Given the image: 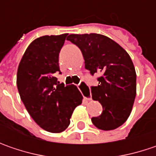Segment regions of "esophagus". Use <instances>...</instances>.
I'll return each mask as SVG.
<instances>
[{
  "label": "esophagus",
  "instance_id": "esophagus-1",
  "mask_svg": "<svg viewBox=\"0 0 156 156\" xmlns=\"http://www.w3.org/2000/svg\"><path fill=\"white\" fill-rule=\"evenodd\" d=\"M78 89L79 91H81V93L84 95V98L87 100H91V91H90V88L88 87V85L85 84L84 81H82L79 85H78Z\"/></svg>",
  "mask_w": 156,
  "mask_h": 156
}]
</instances>
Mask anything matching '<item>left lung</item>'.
<instances>
[{
    "label": "left lung",
    "mask_w": 156,
    "mask_h": 156,
    "mask_svg": "<svg viewBox=\"0 0 156 156\" xmlns=\"http://www.w3.org/2000/svg\"><path fill=\"white\" fill-rule=\"evenodd\" d=\"M67 40L80 49L85 69L92 76L100 74L98 85L91 86V91L103 111L91 118L93 125L105 131L120 126L129 117L136 96V73L129 55L111 38L99 34H71Z\"/></svg>",
    "instance_id": "1"
}]
</instances>
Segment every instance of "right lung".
I'll use <instances>...</instances> for the list:
<instances>
[{"label":"right lung","mask_w":156,"mask_h":156,"mask_svg":"<svg viewBox=\"0 0 156 156\" xmlns=\"http://www.w3.org/2000/svg\"><path fill=\"white\" fill-rule=\"evenodd\" d=\"M68 34L44 36L31 43L18 66L16 84L22 101L35 122L51 133L70 125L74 109L82 103L76 85L58 81V56Z\"/></svg>","instance_id":"1"}]
</instances>
